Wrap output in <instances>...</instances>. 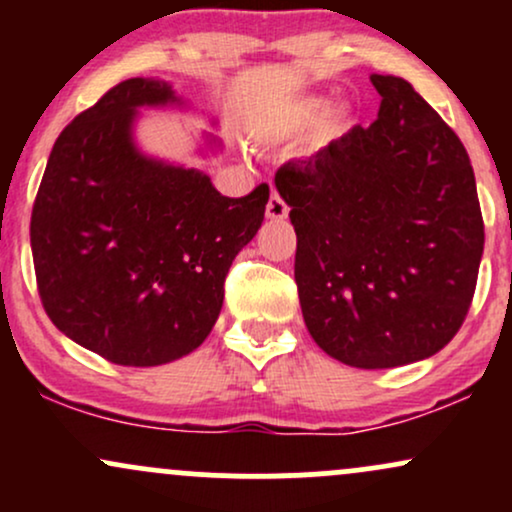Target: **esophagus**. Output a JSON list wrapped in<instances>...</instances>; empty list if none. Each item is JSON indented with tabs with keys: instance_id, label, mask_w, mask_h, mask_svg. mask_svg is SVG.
Segmentation results:
<instances>
[{
	"instance_id": "34e87169",
	"label": "esophagus",
	"mask_w": 512,
	"mask_h": 512,
	"mask_svg": "<svg viewBox=\"0 0 512 512\" xmlns=\"http://www.w3.org/2000/svg\"><path fill=\"white\" fill-rule=\"evenodd\" d=\"M286 216H289V207H286L284 199L276 195V192H272V197H269V202H267V219L281 221V219H286Z\"/></svg>"
}]
</instances>
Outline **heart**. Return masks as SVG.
<instances>
[{"mask_svg": "<svg viewBox=\"0 0 512 512\" xmlns=\"http://www.w3.org/2000/svg\"><path fill=\"white\" fill-rule=\"evenodd\" d=\"M325 113H327L325 98H315V96L303 98V101H298L293 108H289L279 117V122H276L274 127V137L276 139L303 137V134H308L310 129L320 125ZM337 120H339V113L334 110V113H330V117H327V125H332V122Z\"/></svg>", "mask_w": 512, "mask_h": 512, "instance_id": "heart-1", "label": "heart"}]
</instances>
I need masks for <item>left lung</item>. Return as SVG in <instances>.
Masks as SVG:
<instances>
[{"label": "left lung", "instance_id": "8db88e82", "mask_svg": "<svg viewBox=\"0 0 512 512\" xmlns=\"http://www.w3.org/2000/svg\"><path fill=\"white\" fill-rule=\"evenodd\" d=\"M378 120L276 170L296 228L305 327L354 368L438 354L472 305L481 252L477 182L460 137L409 81L370 74Z\"/></svg>", "mask_w": 512, "mask_h": 512}]
</instances>
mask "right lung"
I'll use <instances>...</instances> for the list:
<instances>
[{"mask_svg":"<svg viewBox=\"0 0 512 512\" xmlns=\"http://www.w3.org/2000/svg\"><path fill=\"white\" fill-rule=\"evenodd\" d=\"M180 103L168 81H120L62 129L33 204L45 313L117 366L195 351L221 313L228 269L264 221V182L223 197L202 170L137 149V110Z\"/></svg>","mask_w":512,"mask_h":512,"instance_id":"add662e5","label":"right lung"}]
</instances>
